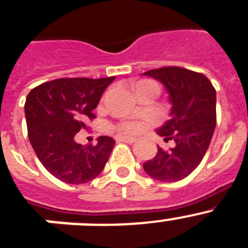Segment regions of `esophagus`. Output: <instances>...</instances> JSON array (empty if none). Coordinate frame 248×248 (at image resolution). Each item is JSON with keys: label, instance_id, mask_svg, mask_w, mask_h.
I'll return each instance as SVG.
<instances>
[{"label": "esophagus", "instance_id": "obj_1", "mask_svg": "<svg viewBox=\"0 0 248 248\" xmlns=\"http://www.w3.org/2000/svg\"><path fill=\"white\" fill-rule=\"evenodd\" d=\"M117 141H122V142H127V143H134V142H136V139H135V137L118 136Z\"/></svg>", "mask_w": 248, "mask_h": 248}]
</instances>
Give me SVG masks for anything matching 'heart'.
<instances>
[{
    "mask_svg": "<svg viewBox=\"0 0 248 248\" xmlns=\"http://www.w3.org/2000/svg\"><path fill=\"white\" fill-rule=\"evenodd\" d=\"M147 83H151V82H147V80H142V82H139L136 84V87H140V85L143 84H147ZM117 131L120 134L122 135H130V134H136L140 131V124H137V122H134V121H124V122H121L116 126Z\"/></svg>",
    "mask_w": 248,
    "mask_h": 248,
    "instance_id": "b5f03b06",
    "label": "heart"
}]
</instances>
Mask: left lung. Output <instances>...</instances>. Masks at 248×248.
Returning <instances> with one entry per match:
<instances>
[{"label":"left lung","instance_id":"1","mask_svg":"<svg viewBox=\"0 0 248 248\" xmlns=\"http://www.w3.org/2000/svg\"><path fill=\"white\" fill-rule=\"evenodd\" d=\"M143 76L161 82L169 92L171 118L157 134L165 142H174L169 150L157 146V154L143 164V170L160 182H179L197 169L209 147L217 122L216 89L204 74L180 66H164Z\"/></svg>","mask_w":248,"mask_h":248}]
</instances>
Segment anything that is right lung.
Returning a JSON list of instances; mask_svg holds the SVG:
<instances>
[{
  "mask_svg": "<svg viewBox=\"0 0 248 248\" xmlns=\"http://www.w3.org/2000/svg\"><path fill=\"white\" fill-rule=\"evenodd\" d=\"M116 77L60 78L35 87L26 97L25 117L31 146L44 168L68 184H84L99 175L114 146L109 136L97 145L77 143L74 136L95 117L93 109Z\"/></svg>",
  "mask_w": 248,
  "mask_h": 248,
  "instance_id": "1",
  "label": "right lung"
}]
</instances>
